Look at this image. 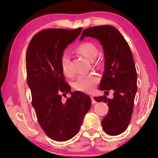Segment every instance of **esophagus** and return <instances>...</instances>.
<instances>
[{
	"mask_svg": "<svg viewBox=\"0 0 158 158\" xmlns=\"http://www.w3.org/2000/svg\"><path fill=\"white\" fill-rule=\"evenodd\" d=\"M90 98H91V102H92L93 105H94V104H95L96 102H97L95 100V99H94V98L93 97V96H91V97H90Z\"/></svg>",
	"mask_w": 158,
	"mask_h": 158,
	"instance_id": "esophagus-1",
	"label": "esophagus"
}]
</instances>
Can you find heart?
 Here are the masks:
<instances>
[{
    "label": "heart",
    "mask_w": 158,
    "mask_h": 158,
    "mask_svg": "<svg viewBox=\"0 0 158 158\" xmlns=\"http://www.w3.org/2000/svg\"><path fill=\"white\" fill-rule=\"evenodd\" d=\"M77 51L90 61L95 60L98 55L97 47L91 42H84L81 44L77 47ZM69 63H70V56L68 53H64L61 56L60 65L63 73L67 76L71 75L72 74L69 68ZM98 81V77L95 74H81L77 77L75 82L74 83V87L79 91L90 93L94 89L95 84Z\"/></svg>",
    "instance_id": "obj_1"
}]
</instances>
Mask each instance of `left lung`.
Listing matches in <instances>:
<instances>
[{
	"label": "left lung",
	"mask_w": 158,
	"mask_h": 158,
	"mask_svg": "<svg viewBox=\"0 0 158 158\" xmlns=\"http://www.w3.org/2000/svg\"><path fill=\"white\" fill-rule=\"evenodd\" d=\"M85 37L98 40L102 46L105 69L99 89L105 92L111 89L114 92L112 99L105 95L94 97L96 102H104L109 106L102 126L107 135H118L130 123L137 90V71L132 52L122 34L112 26L84 29L80 40Z\"/></svg>",
	"instance_id": "left-lung-1"
}]
</instances>
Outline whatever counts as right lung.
I'll list each match as a JSON object with an SVG mask.
<instances>
[{
    "label": "right lung",
    "instance_id": "add662e5",
    "mask_svg": "<svg viewBox=\"0 0 158 158\" xmlns=\"http://www.w3.org/2000/svg\"><path fill=\"white\" fill-rule=\"evenodd\" d=\"M81 31L79 28L40 31L32 38L26 52L27 84L31 91L32 106L42 130L55 141H65L74 137L91 106L89 95L70 91L60 65L64 51ZM68 93L71 98L63 102L61 94Z\"/></svg>",
    "mask_w": 158,
    "mask_h": 158
}]
</instances>
